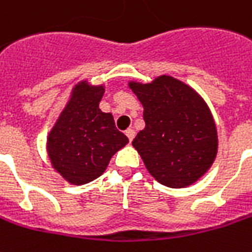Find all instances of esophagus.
<instances>
[{"mask_svg":"<svg viewBox=\"0 0 252 252\" xmlns=\"http://www.w3.org/2000/svg\"><path fill=\"white\" fill-rule=\"evenodd\" d=\"M126 135L128 136V139H129V142H132L133 138H135V131H133L132 128H128L126 131Z\"/></svg>","mask_w":252,"mask_h":252,"instance_id":"1","label":"esophagus"}]
</instances>
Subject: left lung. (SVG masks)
I'll list each match as a JSON object with an SVG mask.
<instances>
[{"label":"left lung","mask_w":252,"mask_h":252,"mask_svg":"<svg viewBox=\"0 0 252 252\" xmlns=\"http://www.w3.org/2000/svg\"><path fill=\"white\" fill-rule=\"evenodd\" d=\"M143 106L145 128L132 140L149 174L181 189L197 182L218 153V132L205 100L190 85L171 76L152 83L129 81Z\"/></svg>","instance_id":"8db88e82"}]
</instances>
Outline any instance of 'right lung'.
Segmentation results:
<instances>
[{"instance_id": "obj_1", "label": "right lung", "mask_w": 252, "mask_h": 252, "mask_svg": "<svg viewBox=\"0 0 252 252\" xmlns=\"http://www.w3.org/2000/svg\"><path fill=\"white\" fill-rule=\"evenodd\" d=\"M104 85L83 80L71 90L47 138L52 168L70 185L92 182L104 172L113 156L128 143L116 128L112 113L99 109Z\"/></svg>"}]
</instances>
